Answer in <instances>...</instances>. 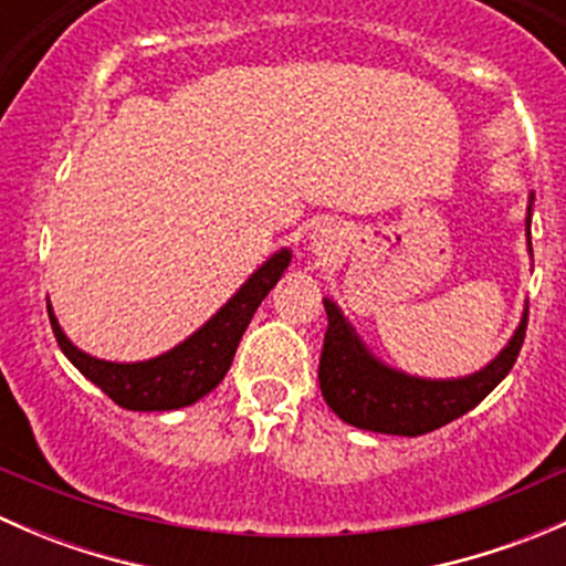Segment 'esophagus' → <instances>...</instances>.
I'll use <instances>...</instances> for the list:
<instances>
[{
  "mask_svg": "<svg viewBox=\"0 0 566 566\" xmlns=\"http://www.w3.org/2000/svg\"><path fill=\"white\" fill-rule=\"evenodd\" d=\"M310 249L317 260L323 262L334 260V256L342 251V232H336L334 227H323V230H317L315 235H312Z\"/></svg>",
  "mask_w": 566,
  "mask_h": 566,
  "instance_id": "esophagus-1",
  "label": "esophagus"
}]
</instances>
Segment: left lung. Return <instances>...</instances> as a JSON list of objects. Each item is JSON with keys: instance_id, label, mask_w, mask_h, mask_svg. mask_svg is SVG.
<instances>
[{"instance_id": "8db88e82", "label": "left lung", "mask_w": 566, "mask_h": 566, "mask_svg": "<svg viewBox=\"0 0 566 566\" xmlns=\"http://www.w3.org/2000/svg\"><path fill=\"white\" fill-rule=\"evenodd\" d=\"M526 235L531 251V205ZM323 304L328 331H325L317 378L328 408L358 430L408 438L438 430L476 408L515 367L528 323L526 310L504 350L479 373L452 380H430L399 373L375 358L339 306L331 298H323Z\"/></svg>"}]
</instances>
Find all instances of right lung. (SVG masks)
I'll return each instance as SVG.
<instances>
[{
	"instance_id": "add662e5",
	"label": "right lung",
	"mask_w": 566,
	"mask_h": 566,
	"mask_svg": "<svg viewBox=\"0 0 566 566\" xmlns=\"http://www.w3.org/2000/svg\"><path fill=\"white\" fill-rule=\"evenodd\" d=\"M290 249L276 251L268 256L260 268L243 282V287L216 312L199 331H193L186 342L161 353L156 358L134 364H117L95 358L78 350L65 331L56 323L49 306L51 328H54L56 345L67 356V361L78 369L87 380H93L106 397H112L125 410H177L193 405L210 394L224 380L232 358H235L241 336L254 317L256 306L265 301L273 284L287 271Z\"/></svg>"
}]
</instances>
